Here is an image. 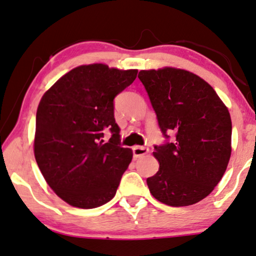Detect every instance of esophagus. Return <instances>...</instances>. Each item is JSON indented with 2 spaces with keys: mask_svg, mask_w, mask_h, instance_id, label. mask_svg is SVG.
<instances>
[{
  "mask_svg": "<svg viewBox=\"0 0 256 256\" xmlns=\"http://www.w3.org/2000/svg\"><path fill=\"white\" fill-rule=\"evenodd\" d=\"M132 151H134V158H140L143 157L144 154H146L148 152V148H145V146H134L132 148Z\"/></svg>",
  "mask_w": 256,
  "mask_h": 256,
  "instance_id": "esophagus-1",
  "label": "esophagus"
}]
</instances>
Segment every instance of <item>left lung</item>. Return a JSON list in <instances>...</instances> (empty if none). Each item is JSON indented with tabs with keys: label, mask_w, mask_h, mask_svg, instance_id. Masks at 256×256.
Instances as JSON below:
<instances>
[{
	"label": "left lung",
	"mask_w": 256,
	"mask_h": 256,
	"mask_svg": "<svg viewBox=\"0 0 256 256\" xmlns=\"http://www.w3.org/2000/svg\"><path fill=\"white\" fill-rule=\"evenodd\" d=\"M138 78L166 138L154 145L160 170L146 180L150 192L171 206L195 204L214 190L227 169L232 154L228 108L208 82L188 70H140ZM168 133L175 134L172 142Z\"/></svg>",
	"instance_id": "1"
}]
</instances>
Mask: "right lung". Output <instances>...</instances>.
Instances as JSON below:
<instances>
[{
  "mask_svg": "<svg viewBox=\"0 0 256 256\" xmlns=\"http://www.w3.org/2000/svg\"><path fill=\"white\" fill-rule=\"evenodd\" d=\"M137 73L102 64H84L61 76L41 98L35 160L48 186L68 204L96 208L117 192L132 151L120 145L114 98ZM108 130L112 137L106 142Z\"/></svg>",
  "mask_w": 256,
  "mask_h": 256,
  "instance_id": "right-lung-1",
  "label": "right lung"
}]
</instances>
